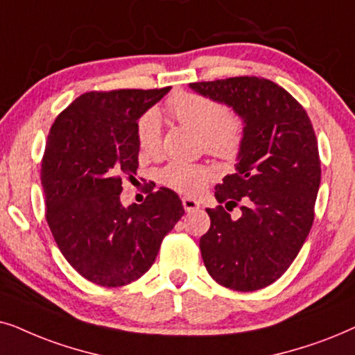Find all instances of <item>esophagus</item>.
Masks as SVG:
<instances>
[{"instance_id":"1","label":"esophagus","mask_w":355,"mask_h":355,"mask_svg":"<svg viewBox=\"0 0 355 355\" xmlns=\"http://www.w3.org/2000/svg\"><path fill=\"white\" fill-rule=\"evenodd\" d=\"M182 205H183V209H185L187 212H193L196 209H200V202H198L196 200H191V198H182Z\"/></svg>"}]
</instances>
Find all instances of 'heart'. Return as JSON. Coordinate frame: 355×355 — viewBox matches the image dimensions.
Masks as SVG:
<instances>
[{
    "label": "heart",
    "mask_w": 355,
    "mask_h": 355,
    "mask_svg": "<svg viewBox=\"0 0 355 355\" xmlns=\"http://www.w3.org/2000/svg\"><path fill=\"white\" fill-rule=\"evenodd\" d=\"M172 120L200 135L201 148L220 159H234L245 139V120L240 113L225 110L219 102L195 92H175L165 102ZM138 143L148 155L159 154L162 123L157 112H146L138 121ZM212 178V170L201 164L170 162L160 172V180L173 190L198 195Z\"/></svg>",
    "instance_id": "obj_1"
}]
</instances>
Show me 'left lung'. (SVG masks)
<instances>
[{"instance_id":"1","label":"left lung","mask_w":355,"mask_h":355,"mask_svg":"<svg viewBox=\"0 0 355 355\" xmlns=\"http://www.w3.org/2000/svg\"><path fill=\"white\" fill-rule=\"evenodd\" d=\"M201 96L232 107L245 120V139L235 173L216 185L225 207L206 209L209 230L200 240L207 272L239 292L263 289L287 271L315 217L321 167L318 143L304 107L276 83L257 76L191 83Z\"/></svg>"}]
</instances>
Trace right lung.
Wrapping results in <instances>:
<instances>
[{"instance_id":"1","label":"right lung","mask_w":355,"mask_h":355,"mask_svg":"<svg viewBox=\"0 0 355 355\" xmlns=\"http://www.w3.org/2000/svg\"><path fill=\"white\" fill-rule=\"evenodd\" d=\"M170 87L86 92L51 125L42 159L45 217L71 266L87 281L120 287L153 266L185 214L168 188L125 207L121 178L138 170V120Z\"/></svg>"}]
</instances>
